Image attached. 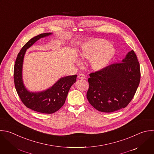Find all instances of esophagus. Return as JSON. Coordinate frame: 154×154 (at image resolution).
Wrapping results in <instances>:
<instances>
[{
    "label": "esophagus",
    "instance_id": "1",
    "mask_svg": "<svg viewBox=\"0 0 154 154\" xmlns=\"http://www.w3.org/2000/svg\"><path fill=\"white\" fill-rule=\"evenodd\" d=\"M78 79H86V76L83 74H80L78 76Z\"/></svg>",
    "mask_w": 154,
    "mask_h": 154
}]
</instances>
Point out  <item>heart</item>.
Instances as JSON below:
<instances>
[{
    "instance_id": "heart-1",
    "label": "heart",
    "mask_w": 154,
    "mask_h": 154,
    "mask_svg": "<svg viewBox=\"0 0 154 154\" xmlns=\"http://www.w3.org/2000/svg\"><path fill=\"white\" fill-rule=\"evenodd\" d=\"M114 48L104 39L92 38L85 42L79 51L83 59L91 60V66L96 70L105 68L115 55Z\"/></svg>"
}]
</instances>
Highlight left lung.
<instances>
[{"label":"left lung","mask_w":154,"mask_h":154,"mask_svg":"<svg viewBox=\"0 0 154 154\" xmlns=\"http://www.w3.org/2000/svg\"><path fill=\"white\" fill-rule=\"evenodd\" d=\"M122 62L89 74L86 97L98 111L112 112L126 108L137 91L141 74L140 63L133 50Z\"/></svg>","instance_id":"obj_1"}]
</instances>
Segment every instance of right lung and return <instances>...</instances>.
<instances>
[{"mask_svg": "<svg viewBox=\"0 0 154 154\" xmlns=\"http://www.w3.org/2000/svg\"><path fill=\"white\" fill-rule=\"evenodd\" d=\"M50 34L51 33H43L30 39L19 53L14 68V85L22 103L28 108L42 114H53L62 107L71 86L76 82L77 79V75L63 77L52 87L40 92H30L25 88L22 71L26 51L37 40Z\"/></svg>", "mask_w": 154, "mask_h": 154, "instance_id": "add662e5", "label": "right lung"}]
</instances>
